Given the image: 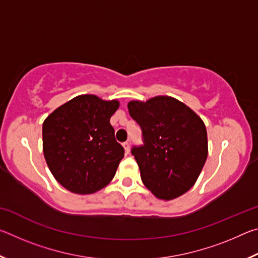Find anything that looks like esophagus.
<instances>
[{"mask_svg": "<svg viewBox=\"0 0 258 258\" xmlns=\"http://www.w3.org/2000/svg\"><path fill=\"white\" fill-rule=\"evenodd\" d=\"M123 147H124V149H125V151H126V152H127V154H128V152H130V142H128V141H126V142H124V143H123Z\"/></svg>", "mask_w": 258, "mask_h": 258, "instance_id": "esophagus-1", "label": "esophagus"}]
</instances>
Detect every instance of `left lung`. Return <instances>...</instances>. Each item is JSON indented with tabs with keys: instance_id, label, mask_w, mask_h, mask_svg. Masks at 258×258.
<instances>
[{
	"instance_id": "left-lung-1",
	"label": "left lung",
	"mask_w": 258,
	"mask_h": 258,
	"mask_svg": "<svg viewBox=\"0 0 258 258\" xmlns=\"http://www.w3.org/2000/svg\"><path fill=\"white\" fill-rule=\"evenodd\" d=\"M130 115L142 130L133 146L143 184L157 198L171 200L195 184L207 159V131L202 118L171 97L131 101Z\"/></svg>"
}]
</instances>
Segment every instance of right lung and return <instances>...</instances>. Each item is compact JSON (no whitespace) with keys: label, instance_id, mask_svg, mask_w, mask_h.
I'll return each instance as SVG.
<instances>
[{"label":"right lung","instance_id":"add662e5","mask_svg":"<svg viewBox=\"0 0 258 258\" xmlns=\"http://www.w3.org/2000/svg\"><path fill=\"white\" fill-rule=\"evenodd\" d=\"M117 100L78 95L43 123V152L51 173L67 190L89 195L106 186L124 157L110 117Z\"/></svg>","mask_w":258,"mask_h":258}]
</instances>
